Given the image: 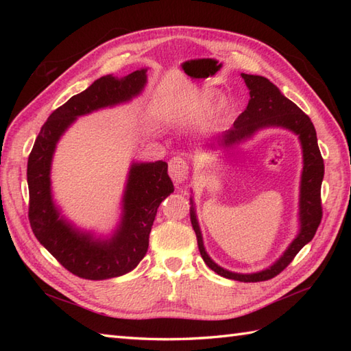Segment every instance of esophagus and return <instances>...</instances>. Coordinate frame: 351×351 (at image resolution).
Returning a JSON list of instances; mask_svg holds the SVG:
<instances>
[{
	"label": "esophagus",
	"mask_w": 351,
	"mask_h": 351,
	"mask_svg": "<svg viewBox=\"0 0 351 351\" xmlns=\"http://www.w3.org/2000/svg\"><path fill=\"white\" fill-rule=\"evenodd\" d=\"M169 175L175 184H182L184 181H187L189 164L182 158H178V156L176 158H171L169 161Z\"/></svg>",
	"instance_id": "esophagus-1"
}]
</instances>
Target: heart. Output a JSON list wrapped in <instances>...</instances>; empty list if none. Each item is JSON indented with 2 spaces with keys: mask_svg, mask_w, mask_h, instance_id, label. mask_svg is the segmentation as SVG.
I'll use <instances>...</instances> for the list:
<instances>
[{
  "mask_svg": "<svg viewBox=\"0 0 351 351\" xmlns=\"http://www.w3.org/2000/svg\"><path fill=\"white\" fill-rule=\"evenodd\" d=\"M214 96H215V92H211V90L202 92V95L199 96L197 101L193 104V107H191L193 114H195V116L205 114L206 111H208V108H210V106H211ZM225 110H226V104L225 102H220L219 107H217V113H223V111H225Z\"/></svg>",
  "mask_w": 351,
  "mask_h": 351,
  "instance_id": "obj_1",
  "label": "heart"
}]
</instances>
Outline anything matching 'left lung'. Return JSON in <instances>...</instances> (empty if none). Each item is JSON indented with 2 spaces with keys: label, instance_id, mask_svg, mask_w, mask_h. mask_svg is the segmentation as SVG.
<instances>
[{
  "label": "left lung",
  "instance_id": "1",
  "mask_svg": "<svg viewBox=\"0 0 351 351\" xmlns=\"http://www.w3.org/2000/svg\"><path fill=\"white\" fill-rule=\"evenodd\" d=\"M241 77L244 78V83L250 90L249 104L243 113L237 117L232 128L225 131L219 137L217 145L223 147L237 146L241 141L250 138L256 131L263 128H270V126H279V128L289 130L299 136L303 151V171L300 181L299 205L300 230L293 243L288 245V249L283 252V255L273 265L258 273L241 274L225 270V268L215 264L208 256L196 219L193 199H190V219L193 229L196 232L200 255H202L205 264L213 271L226 279H234L240 282H263L274 278V276H278L280 271L285 270L297 253L302 250L303 245L308 244L314 238L323 217L322 182L324 176V161L322 152L318 149L314 123L311 122L309 116L304 114L293 101L285 98L270 80L259 75H247V73H241Z\"/></svg>",
  "mask_w": 351,
  "mask_h": 351
}]
</instances>
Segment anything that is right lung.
I'll list each match as a JSON object with an SVG mask.
<instances>
[{
  "label": "right lung",
  "mask_w": 351,
  "mask_h": 351,
  "mask_svg": "<svg viewBox=\"0 0 351 351\" xmlns=\"http://www.w3.org/2000/svg\"><path fill=\"white\" fill-rule=\"evenodd\" d=\"M146 71L123 78L106 75L52 111L28 156V220L37 240L66 270L78 278L104 280L130 273L145 258L156 210L173 182L166 161L132 162L122 199V217L107 240L73 228L60 215L51 195V161L57 141L75 119L131 101L146 86Z\"/></svg>",
  "instance_id": "add662e5"
}]
</instances>
